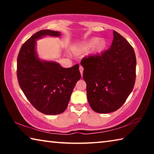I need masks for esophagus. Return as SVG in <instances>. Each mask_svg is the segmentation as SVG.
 I'll list each match as a JSON object with an SVG mask.
<instances>
[{
  "instance_id": "obj_1",
  "label": "esophagus",
  "mask_w": 154,
  "mask_h": 154,
  "mask_svg": "<svg viewBox=\"0 0 154 154\" xmlns=\"http://www.w3.org/2000/svg\"><path fill=\"white\" fill-rule=\"evenodd\" d=\"M79 71H80V73H81V75H82H82H83V66H79Z\"/></svg>"
}]
</instances>
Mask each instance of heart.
<instances>
[{
	"mask_svg": "<svg viewBox=\"0 0 154 154\" xmlns=\"http://www.w3.org/2000/svg\"><path fill=\"white\" fill-rule=\"evenodd\" d=\"M106 45V42L105 39L98 37H94L86 42L80 44L77 46V49L79 51H85L92 48V53L98 54L105 49Z\"/></svg>",
	"mask_w": 154,
	"mask_h": 154,
	"instance_id": "obj_1",
	"label": "heart"
}]
</instances>
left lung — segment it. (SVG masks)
<instances>
[{"label": "left lung", "mask_w": 154, "mask_h": 154, "mask_svg": "<svg viewBox=\"0 0 154 154\" xmlns=\"http://www.w3.org/2000/svg\"><path fill=\"white\" fill-rule=\"evenodd\" d=\"M113 33L108 50L101 55L85 57L81 62L88 103L99 113H109L120 108L133 90L136 79L133 48L118 32L113 30Z\"/></svg>", "instance_id": "left-lung-1"}]
</instances>
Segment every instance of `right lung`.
Here are the masks:
<instances>
[{
  "label": "right lung",
  "mask_w": 154,
  "mask_h": 154,
  "mask_svg": "<svg viewBox=\"0 0 154 154\" xmlns=\"http://www.w3.org/2000/svg\"><path fill=\"white\" fill-rule=\"evenodd\" d=\"M60 35L58 31H38L24 43L17 57V75L21 89L34 107L46 115L63 113L81 78L79 64L63 68L56 61L38 57L36 40Z\"/></svg>",
  "instance_id": "obj_1"
}]
</instances>
